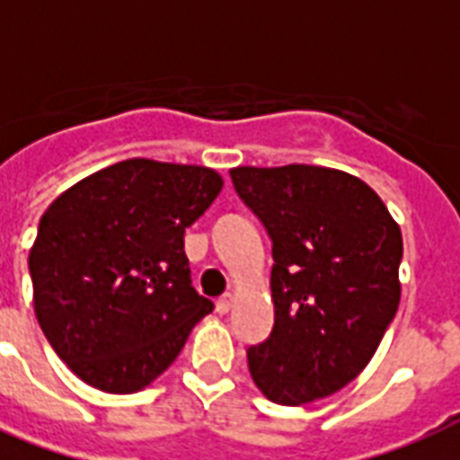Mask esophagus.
Listing matches in <instances>:
<instances>
[{
	"instance_id": "esophagus-1",
	"label": "esophagus",
	"mask_w": 460,
	"mask_h": 460,
	"mask_svg": "<svg viewBox=\"0 0 460 460\" xmlns=\"http://www.w3.org/2000/svg\"><path fill=\"white\" fill-rule=\"evenodd\" d=\"M234 307V296L231 294H224L219 301H217V313L219 314H226Z\"/></svg>"
}]
</instances>
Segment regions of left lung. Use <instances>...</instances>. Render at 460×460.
<instances>
[{
  "label": "left lung",
  "instance_id": "1",
  "mask_svg": "<svg viewBox=\"0 0 460 460\" xmlns=\"http://www.w3.org/2000/svg\"><path fill=\"white\" fill-rule=\"evenodd\" d=\"M231 181L272 238L274 327L248 349L252 382L281 406L324 399L363 372L399 310V224L339 169L236 166Z\"/></svg>",
  "mask_w": 460,
  "mask_h": 460
}]
</instances>
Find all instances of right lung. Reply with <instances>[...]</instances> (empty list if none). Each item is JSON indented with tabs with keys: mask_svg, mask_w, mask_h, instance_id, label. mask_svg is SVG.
Instances as JSON below:
<instances>
[{
	"mask_svg": "<svg viewBox=\"0 0 460 460\" xmlns=\"http://www.w3.org/2000/svg\"><path fill=\"white\" fill-rule=\"evenodd\" d=\"M222 186L208 166L136 157L47 208L28 258L35 317L85 385L138 392L212 313L215 303L190 287L183 234Z\"/></svg>",
	"mask_w": 460,
	"mask_h": 460,
	"instance_id": "right-lung-1",
	"label": "right lung"
}]
</instances>
